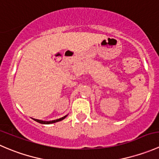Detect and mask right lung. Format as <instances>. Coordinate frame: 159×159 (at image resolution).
<instances>
[{
  "label": "right lung",
  "mask_w": 159,
  "mask_h": 159,
  "mask_svg": "<svg viewBox=\"0 0 159 159\" xmlns=\"http://www.w3.org/2000/svg\"><path fill=\"white\" fill-rule=\"evenodd\" d=\"M68 116V115H65V116L62 117V118H59V119H56V120H53V121H42V120H38V119H35V118H33L34 120L35 121H37V122L38 123H41V124H44V125H49V124H53V123H56L57 122V121H62L63 119H65L66 117Z\"/></svg>",
  "instance_id": "add662e5"
}]
</instances>
